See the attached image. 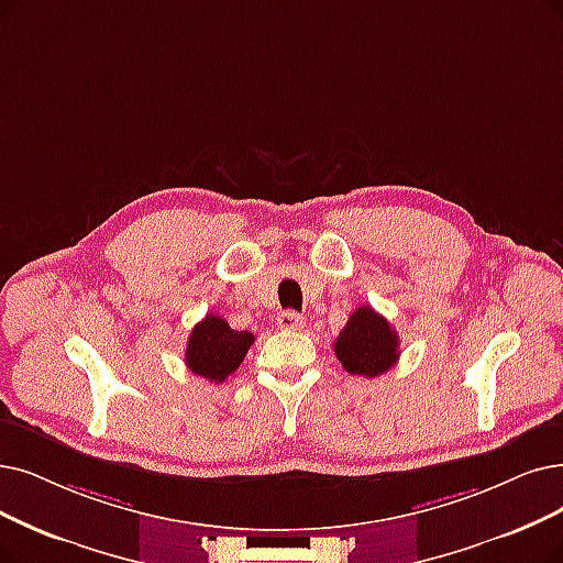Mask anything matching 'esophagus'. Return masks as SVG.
<instances>
[{"instance_id":"34e87169","label":"esophagus","mask_w":563,"mask_h":563,"mask_svg":"<svg viewBox=\"0 0 563 563\" xmlns=\"http://www.w3.org/2000/svg\"><path fill=\"white\" fill-rule=\"evenodd\" d=\"M277 325L282 328V330H302L305 328V319L300 317L298 311H282L279 317H277Z\"/></svg>"}]
</instances>
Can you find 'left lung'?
<instances>
[{
	"instance_id": "8db88e82",
	"label": "left lung",
	"mask_w": 563,
	"mask_h": 563,
	"mask_svg": "<svg viewBox=\"0 0 563 563\" xmlns=\"http://www.w3.org/2000/svg\"><path fill=\"white\" fill-rule=\"evenodd\" d=\"M334 355L349 374L374 378L399 360V336L372 307H357L334 340Z\"/></svg>"
}]
</instances>
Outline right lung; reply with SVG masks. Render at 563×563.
Listing matches in <instances>:
<instances>
[{
	"label": "right lung",
	"mask_w": 563,
	"mask_h": 563,
	"mask_svg": "<svg viewBox=\"0 0 563 563\" xmlns=\"http://www.w3.org/2000/svg\"><path fill=\"white\" fill-rule=\"evenodd\" d=\"M252 344V332L233 330L217 313H208L203 321L194 325L189 334L185 363L191 374L203 376L212 380V384H223L227 376L240 367Z\"/></svg>",
	"instance_id": "right-lung-1"
}]
</instances>
